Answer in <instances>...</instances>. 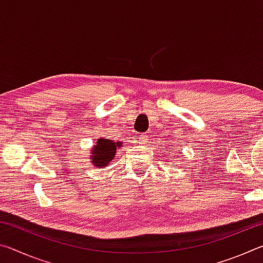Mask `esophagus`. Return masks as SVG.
Returning a JSON list of instances; mask_svg holds the SVG:
<instances>
[{"label": "esophagus", "mask_w": 263, "mask_h": 263, "mask_svg": "<svg viewBox=\"0 0 263 263\" xmlns=\"http://www.w3.org/2000/svg\"><path fill=\"white\" fill-rule=\"evenodd\" d=\"M148 136L146 135V133H141V135L138 136V142L139 144H146V142L148 141Z\"/></svg>", "instance_id": "obj_1"}]
</instances>
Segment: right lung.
Instances as JSON below:
<instances>
[{"label":"right lung","mask_w":263,"mask_h":263,"mask_svg":"<svg viewBox=\"0 0 263 263\" xmlns=\"http://www.w3.org/2000/svg\"><path fill=\"white\" fill-rule=\"evenodd\" d=\"M122 142H115L109 139H100L96 140V145L92 146V149L90 152V161L92 162L95 167H106L111 160H114L116 152H117V147H121Z\"/></svg>","instance_id":"right-lung-1"}]
</instances>
